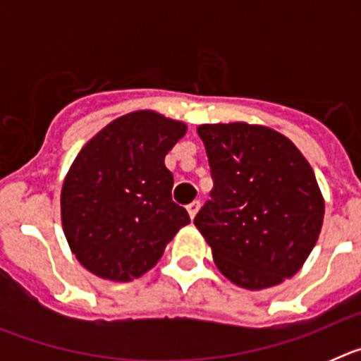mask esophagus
Segmentation results:
<instances>
[{"label": "esophagus", "instance_id": "34e87169", "mask_svg": "<svg viewBox=\"0 0 361 361\" xmlns=\"http://www.w3.org/2000/svg\"><path fill=\"white\" fill-rule=\"evenodd\" d=\"M199 208H200V202H199V200H193V202L188 204V206H186L188 215H190L191 220L195 219V215H197V213H199Z\"/></svg>", "mask_w": 361, "mask_h": 361}]
</instances>
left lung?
Segmentation results:
<instances>
[{
    "label": "left lung",
    "instance_id": "8db88e82",
    "mask_svg": "<svg viewBox=\"0 0 361 361\" xmlns=\"http://www.w3.org/2000/svg\"><path fill=\"white\" fill-rule=\"evenodd\" d=\"M212 168V200L195 226L219 271L260 291L304 266L324 224V195L307 159L262 124H200Z\"/></svg>",
    "mask_w": 361,
    "mask_h": 361
}]
</instances>
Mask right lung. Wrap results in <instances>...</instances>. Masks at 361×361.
Here are the masks:
<instances>
[{
	"label": "right lung",
	"mask_w": 361,
	"mask_h": 361,
	"mask_svg": "<svg viewBox=\"0 0 361 361\" xmlns=\"http://www.w3.org/2000/svg\"><path fill=\"white\" fill-rule=\"evenodd\" d=\"M186 130L183 121L137 110L82 146L61 188V224L85 269L114 282L139 279L190 224L171 200L173 175L164 164Z\"/></svg>",
	"instance_id": "add662e5"
}]
</instances>
